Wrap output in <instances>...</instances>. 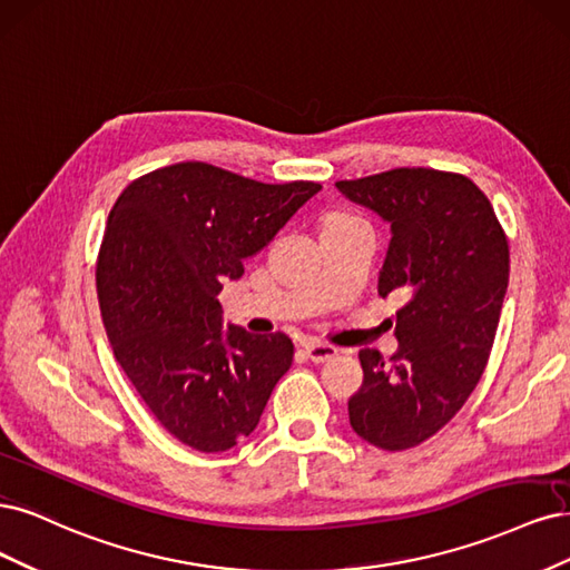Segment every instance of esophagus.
Here are the masks:
<instances>
[{
    "label": "esophagus",
    "instance_id": "1",
    "mask_svg": "<svg viewBox=\"0 0 570 570\" xmlns=\"http://www.w3.org/2000/svg\"><path fill=\"white\" fill-rule=\"evenodd\" d=\"M305 353L312 362H328L338 355V347L328 343H305Z\"/></svg>",
    "mask_w": 570,
    "mask_h": 570
}]
</instances>
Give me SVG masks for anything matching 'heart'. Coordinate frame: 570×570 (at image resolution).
Returning <instances> with one entry per match:
<instances>
[{"label": "heart", "instance_id": "heart-1", "mask_svg": "<svg viewBox=\"0 0 570 570\" xmlns=\"http://www.w3.org/2000/svg\"><path fill=\"white\" fill-rule=\"evenodd\" d=\"M341 217H343V215H334V217H328V219H341Z\"/></svg>", "mask_w": 570, "mask_h": 570}]
</instances>
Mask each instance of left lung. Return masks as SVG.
<instances>
[{
	"label": "left lung",
	"mask_w": 570,
	"mask_h": 570,
	"mask_svg": "<svg viewBox=\"0 0 570 570\" xmlns=\"http://www.w3.org/2000/svg\"><path fill=\"white\" fill-rule=\"evenodd\" d=\"M391 225L379 296L400 293L397 353L364 347L347 400L353 431L374 448H416L462 410L481 381L509 284V242L488 196L464 175L395 168L336 181Z\"/></svg>",
	"instance_id": "obj_1"
}]
</instances>
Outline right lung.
Here are the masks:
<instances>
[{"label": "right lung", "mask_w": 570, "mask_h": 570, "mask_svg": "<svg viewBox=\"0 0 570 570\" xmlns=\"http://www.w3.org/2000/svg\"><path fill=\"white\" fill-rule=\"evenodd\" d=\"M320 189L187 160L118 196L97 261L101 320L122 372L179 443L225 452L258 426L293 343L225 328L217 293Z\"/></svg>", "instance_id": "obj_1"}]
</instances>
